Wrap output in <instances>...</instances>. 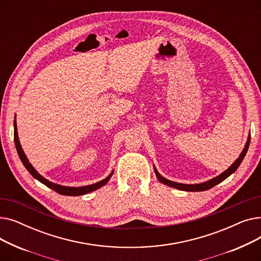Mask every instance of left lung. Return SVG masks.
<instances>
[{"label":"left lung","instance_id":"1","mask_svg":"<svg viewBox=\"0 0 261 261\" xmlns=\"http://www.w3.org/2000/svg\"><path fill=\"white\" fill-rule=\"evenodd\" d=\"M250 142H251V135H249L248 141H246V144H245V146H244V148H243V150H242L241 154L239 155V158H238L234 163H232V165H231L228 169H226L224 172H222L221 174H219L218 176L214 177V179H212V180H210V181H206V182H204V183H200V184H182V183L172 182V181H170V180L165 179V177H163V176L159 173V171L156 170V168L153 166L155 175H156V177H158L159 181H160L161 183L165 184V185H168V186L173 187V188H177V189H180V190H185V191H203V190L211 189V188H213L214 186H216L217 184H219V183H221L222 181H224V180L226 179V177H228L231 173H234V172L237 170V168L240 166L241 162L243 161V159H244L246 152H248V149H249V146H250Z\"/></svg>","mask_w":261,"mask_h":261}]
</instances>
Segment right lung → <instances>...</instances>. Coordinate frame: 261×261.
Instances as JSON below:
<instances>
[{"label": "right lung", "mask_w": 261, "mask_h": 261, "mask_svg": "<svg viewBox=\"0 0 261 261\" xmlns=\"http://www.w3.org/2000/svg\"><path fill=\"white\" fill-rule=\"evenodd\" d=\"M13 127H15V144H16V148H17V152L20 156V160L22 161L23 165L25 166V168L29 170V172L35 177V179H37L39 182H41L42 184H44L45 186L49 187L50 189L55 190L56 193L60 194V195H63V196H82V195H86V194H89L91 193V191H94L96 189H98L100 187H102L103 185H106L110 177H111L113 175V172L114 170H112V172L110 173L106 179H103L102 181H99L97 183L95 184H92V185H88V186H82V187H68V186H62V185H58V184H55L53 182H49L48 180H46L45 177H43L41 174L38 173V171L32 166V164L29 162V159L26 158L23 149L21 147V144H20V141H19V136H18V131H17V122L16 120L13 121Z\"/></svg>", "instance_id": "1"}]
</instances>
